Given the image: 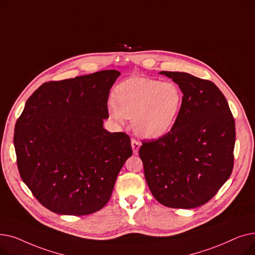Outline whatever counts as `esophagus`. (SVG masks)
I'll return each instance as SVG.
<instances>
[{
  "label": "esophagus",
  "mask_w": 255,
  "mask_h": 255,
  "mask_svg": "<svg viewBox=\"0 0 255 255\" xmlns=\"http://www.w3.org/2000/svg\"><path fill=\"white\" fill-rule=\"evenodd\" d=\"M131 146H132L133 153H134V154L136 155V154L138 153L139 146H140V143H139V141H137L135 138H132V139H131Z\"/></svg>",
  "instance_id": "obj_1"
}]
</instances>
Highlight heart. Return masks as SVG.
I'll list each match as a JSON object with an SVG mask.
<instances>
[{
	"label": "heart",
	"instance_id": "1",
	"mask_svg": "<svg viewBox=\"0 0 255 255\" xmlns=\"http://www.w3.org/2000/svg\"><path fill=\"white\" fill-rule=\"evenodd\" d=\"M182 99V91L175 83L132 77L117 86L110 112L117 121L133 119V129L138 135L157 138L175 123Z\"/></svg>",
	"mask_w": 255,
	"mask_h": 255
}]
</instances>
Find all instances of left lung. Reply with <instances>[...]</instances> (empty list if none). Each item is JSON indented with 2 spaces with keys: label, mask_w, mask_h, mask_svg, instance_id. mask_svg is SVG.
I'll list each match as a JSON object with an SVG mask.
<instances>
[{
  "label": "left lung",
  "mask_w": 255,
  "mask_h": 255,
  "mask_svg": "<svg viewBox=\"0 0 255 255\" xmlns=\"http://www.w3.org/2000/svg\"><path fill=\"white\" fill-rule=\"evenodd\" d=\"M179 85L183 99L170 131L141 141L144 178L160 204L173 209L203 206L232 175L235 119L222 92L211 80L161 71Z\"/></svg>",
  "instance_id": "1"
}]
</instances>
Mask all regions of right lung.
Returning <instances> with one entry per match:
<instances>
[{"instance_id":"1","label":"right lung","mask_w":255,"mask_h":255,"mask_svg":"<svg viewBox=\"0 0 255 255\" xmlns=\"http://www.w3.org/2000/svg\"><path fill=\"white\" fill-rule=\"evenodd\" d=\"M121 73L103 70L40 86L16 121V163L38 202L61 215L95 213L109 202L132 155L125 132L103 128Z\"/></svg>"}]
</instances>
